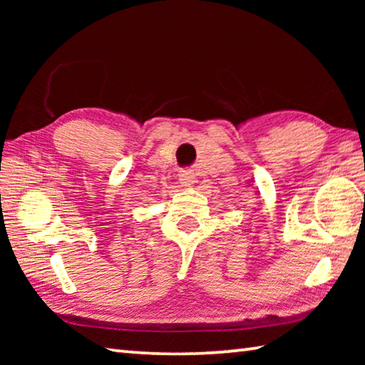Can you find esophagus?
I'll list each match as a JSON object with an SVG mask.
<instances>
[{
	"label": "esophagus",
	"instance_id": "obj_1",
	"mask_svg": "<svg viewBox=\"0 0 365 365\" xmlns=\"http://www.w3.org/2000/svg\"><path fill=\"white\" fill-rule=\"evenodd\" d=\"M178 180H180L182 187H193L196 183L195 174L191 170H182L180 174H178Z\"/></svg>",
	"mask_w": 365,
	"mask_h": 365
}]
</instances>
